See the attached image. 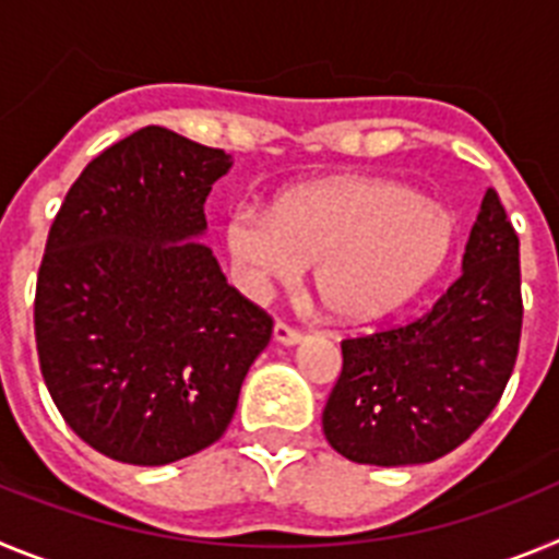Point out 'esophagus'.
Masks as SVG:
<instances>
[{
    "label": "esophagus",
    "instance_id": "34e87169",
    "mask_svg": "<svg viewBox=\"0 0 559 559\" xmlns=\"http://www.w3.org/2000/svg\"><path fill=\"white\" fill-rule=\"evenodd\" d=\"M274 338L280 344H299L305 338V333L299 328H290L288 322H276L274 324Z\"/></svg>",
    "mask_w": 559,
    "mask_h": 559
}]
</instances>
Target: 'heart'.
I'll use <instances>...</instances> for the list:
<instances>
[{"label":"heart","instance_id":"obj_1","mask_svg":"<svg viewBox=\"0 0 559 559\" xmlns=\"http://www.w3.org/2000/svg\"><path fill=\"white\" fill-rule=\"evenodd\" d=\"M226 246L251 288L313 265L324 310L364 324L426 288L453 246V218L400 181L344 176L283 192L269 210L237 206Z\"/></svg>","mask_w":559,"mask_h":559}]
</instances>
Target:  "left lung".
Here are the masks:
<instances>
[{"instance_id": "8db88e82", "label": "left lung", "mask_w": 559, "mask_h": 559, "mask_svg": "<svg viewBox=\"0 0 559 559\" xmlns=\"http://www.w3.org/2000/svg\"><path fill=\"white\" fill-rule=\"evenodd\" d=\"M518 246L490 187L451 288L412 322L341 341L344 364L322 414L341 456L378 467L433 462L490 417L521 344Z\"/></svg>"}]
</instances>
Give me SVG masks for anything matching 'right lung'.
<instances>
[{
  "instance_id": "right-lung-1",
  "label": "right lung",
  "mask_w": 559,
  "mask_h": 559,
  "mask_svg": "<svg viewBox=\"0 0 559 559\" xmlns=\"http://www.w3.org/2000/svg\"><path fill=\"white\" fill-rule=\"evenodd\" d=\"M231 167L159 126L92 159L49 226L36 349L67 426L103 456L170 464L218 442L274 319L192 240Z\"/></svg>"
}]
</instances>
